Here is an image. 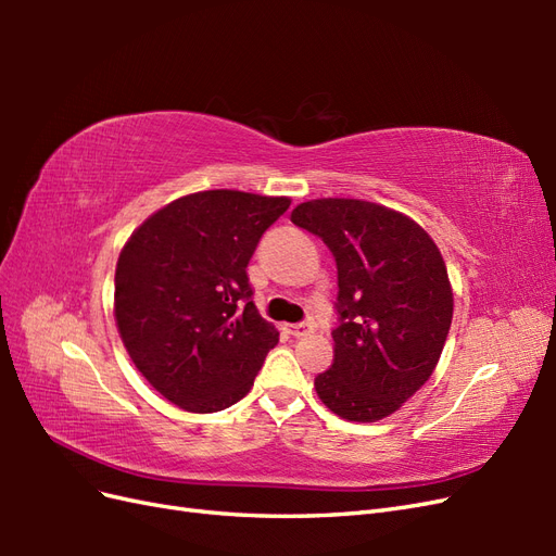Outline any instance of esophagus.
<instances>
[{
    "label": "esophagus",
    "mask_w": 556,
    "mask_h": 556,
    "mask_svg": "<svg viewBox=\"0 0 556 556\" xmlns=\"http://www.w3.org/2000/svg\"><path fill=\"white\" fill-rule=\"evenodd\" d=\"M313 323H296V325H288V331L294 336V339H304V336L313 333Z\"/></svg>",
    "instance_id": "obj_1"
}]
</instances>
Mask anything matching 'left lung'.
I'll return each instance as SVG.
<instances>
[{
	"label": "left lung",
	"mask_w": 556,
	"mask_h": 556,
	"mask_svg": "<svg viewBox=\"0 0 556 556\" xmlns=\"http://www.w3.org/2000/svg\"><path fill=\"white\" fill-rule=\"evenodd\" d=\"M292 223L325 241L339 271L333 364L315 378L350 422L401 408L433 374L452 323L447 268L410 217L362 199H313Z\"/></svg>",
	"instance_id": "1"
}]
</instances>
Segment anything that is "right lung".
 <instances>
[{
  "mask_svg": "<svg viewBox=\"0 0 556 556\" xmlns=\"http://www.w3.org/2000/svg\"><path fill=\"white\" fill-rule=\"evenodd\" d=\"M288 197L208 190L180 197L131 233L115 266V323L131 362L176 406L241 401L278 331L252 304L248 262Z\"/></svg>",
  "mask_w": 556,
  "mask_h": 556,
  "instance_id": "1",
  "label": "right lung"
}]
</instances>
